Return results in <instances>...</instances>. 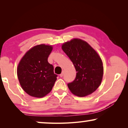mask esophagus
I'll use <instances>...</instances> for the list:
<instances>
[{
    "label": "esophagus",
    "instance_id": "1",
    "mask_svg": "<svg viewBox=\"0 0 128 128\" xmlns=\"http://www.w3.org/2000/svg\"><path fill=\"white\" fill-rule=\"evenodd\" d=\"M64 71H62V73H61V74H60V77H61V78H62V77L64 76Z\"/></svg>",
    "mask_w": 128,
    "mask_h": 128
}]
</instances>
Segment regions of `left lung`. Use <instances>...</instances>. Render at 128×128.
Returning a JSON list of instances; mask_svg holds the SVG:
<instances>
[{
    "instance_id": "left-lung-1",
    "label": "left lung",
    "mask_w": 128,
    "mask_h": 128,
    "mask_svg": "<svg viewBox=\"0 0 128 128\" xmlns=\"http://www.w3.org/2000/svg\"><path fill=\"white\" fill-rule=\"evenodd\" d=\"M62 49L77 72L74 81L68 84L70 91L80 97L92 94L102 80L104 68L100 56L88 43L79 38L64 43Z\"/></svg>"
}]
</instances>
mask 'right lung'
Wrapping results in <instances>:
<instances>
[{
    "label": "right lung",
    "mask_w": 128,
    "mask_h": 128,
    "mask_svg": "<svg viewBox=\"0 0 128 128\" xmlns=\"http://www.w3.org/2000/svg\"><path fill=\"white\" fill-rule=\"evenodd\" d=\"M52 45L40 44L26 52L19 62L17 73L21 87L30 96L42 98L51 92L56 80L54 66L48 58L52 52Z\"/></svg>",
    "instance_id": "right-lung-1"
}]
</instances>
